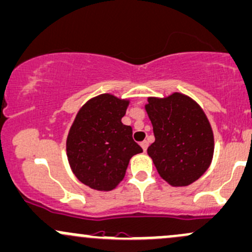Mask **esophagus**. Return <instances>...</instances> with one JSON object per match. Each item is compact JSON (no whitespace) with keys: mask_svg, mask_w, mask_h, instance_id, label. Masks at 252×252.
Segmentation results:
<instances>
[{"mask_svg":"<svg viewBox=\"0 0 252 252\" xmlns=\"http://www.w3.org/2000/svg\"><path fill=\"white\" fill-rule=\"evenodd\" d=\"M140 147H142L143 150L147 151V149H148V147H149V143L147 142V140H143V142L140 143Z\"/></svg>","mask_w":252,"mask_h":252,"instance_id":"1","label":"esophagus"}]
</instances>
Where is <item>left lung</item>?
<instances>
[{"label": "left lung", "mask_w": 252, "mask_h": 252, "mask_svg": "<svg viewBox=\"0 0 252 252\" xmlns=\"http://www.w3.org/2000/svg\"><path fill=\"white\" fill-rule=\"evenodd\" d=\"M155 142L148 148L159 177L170 186H189L207 172L214 156L212 125L188 94L148 97L145 104Z\"/></svg>", "instance_id": "left-lung-1"}]
</instances>
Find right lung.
<instances>
[{
  "instance_id": "obj_1",
  "label": "right lung",
  "mask_w": 252,
  "mask_h": 252,
  "mask_svg": "<svg viewBox=\"0 0 252 252\" xmlns=\"http://www.w3.org/2000/svg\"><path fill=\"white\" fill-rule=\"evenodd\" d=\"M129 99L101 94L89 99L75 115L66 140L73 174L97 191L114 190L125 178L132 156L143 149L124 125Z\"/></svg>"
}]
</instances>
